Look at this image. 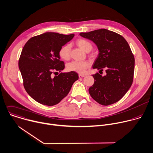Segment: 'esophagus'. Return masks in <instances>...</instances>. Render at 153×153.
Returning a JSON list of instances; mask_svg holds the SVG:
<instances>
[{
  "label": "esophagus",
  "mask_w": 153,
  "mask_h": 153,
  "mask_svg": "<svg viewBox=\"0 0 153 153\" xmlns=\"http://www.w3.org/2000/svg\"><path fill=\"white\" fill-rule=\"evenodd\" d=\"M85 76V75H84V74H79V78H83Z\"/></svg>",
  "instance_id": "34e87169"
}]
</instances>
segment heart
Returning a JSON list of instances; mask_svg holds the SVG:
<instances>
[{"label":"heart","instance_id":"heart-1","mask_svg":"<svg viewBox=\"0 0 153 153\" xmlns=\"http://www.w3.org/2000/svg\"><path fill=\"white\" fill-rule=\"evenodd\" d=\"M76 45L84 51L87 52L92 49V45L87 40L85 39H78L76 42ZM71 46L69 44H66L63 46L59 51V56L64 60H68L70 58ZM90 63L87 61L78 62L74 61L67 65V69L69 71L76 72L78 73H84L85 71L89 68Z\"/></svg>","mask_w":153,"mask_h":153}]
</instances>
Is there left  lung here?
Listing matches in <instances>:
<instances>
[{"instance_id":"left-lung-1","label":"left lung","mask_w":153,"mask_h":153,"mask_svg":"<svg viewBox=\"0 0 153 153\" xmlns=\"http://www.w3.org/2000/svg\"><path fill=\"white\" fill-rule=\"evenodd\" d=\"M79 35L98 48L99 53L93 69H105L106 72L104 76L98 73L92 75L95 82L88 88L90 96L103 105L117 102L127 92L133 79L134 58L128 43L122 36L106 29Z\"/></svg>"}]
</instances>
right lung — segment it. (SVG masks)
<instances>
[{"mask_svg": "<svg viewBox=\"0 0 153 153\" xmlns=\"http://www.w3.org/2000/svg\"><path fill=\"white\" fill-rule=\"evenodd\" d=\"M74 34L45 33L30 38L25 45L19 61L23 85L28 95L40 104L52 106L66 97L78 75L60 73L65 69L59 51L71 41Z\"/></svg>", "mask_w": 153, "mask_h": 153, "instance_id": "right-lung-1", "label": "right lung"}]
</instances>
